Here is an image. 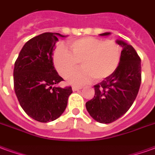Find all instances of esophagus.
Returning a JSON list of instances; mask_svg holds the SVG:
<instances>
[{
	"label": "esophagus",
	"instance_id": "34e87169",
	"mask_svg": "<svg viewBox=\"0 0 155 155\" xmlns=\"http://www.w3.org/2000/svg\"><path fill=\"white\" fill-rule=\"evenodd\" d=\"M80 89H82V87H78V86H73V91H78Z\"/></svg>",
	"mask_w": 155,
	"mask_h": 155
}]
</instances>
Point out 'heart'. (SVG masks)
<instances>
[{"mask_svg": "<svg viewBox=\"0 0 155 155\" xmlns=\"http://www.w3.org/2000/svg\"><path fill=\"white\" fill-rule=\"evenodd\" d=\"M70 52L63 45L58 46L54 54V64L61 76L66 78L79 66L83 68L68 77V81L83 84L94 78L101 81L117 69L121 60V47L112 39L103 40L85 37L68 42Z\"/></svg>", "mask_w": 155, "mask_h": 155, "instance_id": "heart-1", "label": "heart"}]
</instances>
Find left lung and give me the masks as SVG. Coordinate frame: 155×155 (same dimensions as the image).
<instances>
[{"label":"left lung","instance_id":"8db88e82","mask_svg":"<svg viewBox=\"0 0 155 155\" xmlns=\"http://www.w3.org/2000/svg\"><path fill=\"white\" fill-rule=\"evenodd\" d=\"M103 33L100 35H108ZM123 48L121 60L110 76L94 86L95 96L86 103L90 116L97 122L109 124L130 108L141 83L140 58L131 45L117 40Z\"/></svg>","mask_w":155,"mask_h":155}]
</instances>
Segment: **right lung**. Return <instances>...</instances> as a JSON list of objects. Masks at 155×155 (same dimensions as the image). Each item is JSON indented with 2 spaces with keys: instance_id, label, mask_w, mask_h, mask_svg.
Returning a JSON list of instances; mask_svg holds the SVG:
<instances>
[{
  "instance_id": "right-lung-1",
  "label": "right lung",
  "mask_w": 155,
  "mask_h": 155,
  "mask_svg": "<svg viewBox=\"0 0 155 155\" xmlns=\"http://www.w3.org/2000/svg\"><path fill=\"white\" fill-rule=\"evenodd\" d=\"M58 33H44L25 43L14 68V88L20 107L39 122L53 121L63 114L71 87H55L64 81L54 65V52Z\"/></svg>"
}]
</instances>
